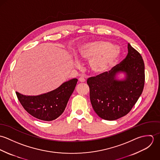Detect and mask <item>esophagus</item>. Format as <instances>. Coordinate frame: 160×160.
Returning a JSON list of instances; mask_svg holds the SVG:
<instances>
[{
	"instance_id": "1",
	"label": "esophagus",
	"mask_w": 160,
	"mask_h": 160,
	"mask_svg": "<svg viewBox=\"0 0 160 160\" xmlns=\"http://www.w3.org/2000/svg\"><path fill=\"white\" fill-rule=\"evenodd\" d=\"M79 81L81 82H84L86 81V79L84 78H82V77H80L79 78Z\"/></svg>"
}]
</instances>
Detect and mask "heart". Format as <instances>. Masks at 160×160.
Masks as SVG:
<instances>
[{
    "label": "heart",
    "mask_w": 160,
    "mask_h": 160,
    "mask_svg": "<svg viewBox=\"0 0 160 160\" xmlns=\"http://www.w3.org/2000/svg\"><path fill=\"white\" fill-rule=\"evenodd\" d=\"M120 53L119 48L110 42L97 41L79 46L76 55L79 60H89L92 71L100 74L112 68Z\"/></svg>",
    "instance_id": "1"
}]
</instances>
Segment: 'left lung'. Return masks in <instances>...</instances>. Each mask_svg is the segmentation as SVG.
Masks as SVG:
<instances>
[{
	"mask_svg": "<svg viewBox=\"0 0 160 160\" xmlns=\"http://www.w3.org/2000/svg\"><path fill=\"white\" fill-rule=\"evenodd\" d=\"M128 53L108 72L88 79L93 110L101 118L113 121L128 114L142 94L145 83V65L141 55L130 44ZM124 72V80L115 79Z\"/></svg>",
	"mask_w": 160,
	"mask_h": 160,
	"instance_id": "left-lung-1",
	"label": "left lung"
}]
</instances>
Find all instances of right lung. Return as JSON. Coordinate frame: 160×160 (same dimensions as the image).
<instances>
[{
  "label": "right lung",
  "instance_id": "right-lung-1",
  "mask_svg": "<svg viewBox=\"0 0 160 160\" xmlns=\"http://www.w3.org/2000/svg\"><path fill=\"white\" fill-rule=\"evenodd\" d=\"M77 82L76 78L72 79L57 89L39 95H24L18 92H16V94L24 109L29 114L37 119L50 121L63 113Z\"/></svg>",
  "mask_w": 160,
  "mask_h": 160
}]
</instances>
